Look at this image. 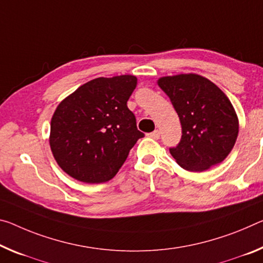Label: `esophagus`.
Masks as SVG:
<instances>
[{"mask_svg":"<svg viewBox=\"0 0 263 263\" xmlns=\"http://www.w3.org/2000/svg\"><path fill=\"white\" fill-rule=\"evenodd\" d=\"M148 136L151 137V138H153V139H159V137H160V132L158 131V130H156V131H153V132L149 133Z\"/></svg>","mask_w":263,"mask_h":263,"instance_id":"1","label":"esophagus"}]
</instances>
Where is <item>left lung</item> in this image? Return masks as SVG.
<instances>
[{
    "label": "left lung",
    "instance_id": "8db88e82",
    "mask_svg": "<svg viewBox=\"0 0 263 263\" xmlns=\"http://www.w3.org/2000/svg\"><path fill=\"white\" fill-rule=\"evenodd\" d=\"M158 85L180 119L181 140L170 148L178 164L202 172L226 159L239 135V119L227 96L197 73L160 77Z\"/></svg>",
    "mask_w": 263,
    "mask_h": 263
}]
</instances>
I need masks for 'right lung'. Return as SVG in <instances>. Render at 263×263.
Segmentation results:
<instances>
[{"mask_svg": "<svg viewBox=\"0 0 263 263\" xmlns=\"http://www.w3.org/2000/svg\"><path fill=\"white\" fill-rule=\"evenodd\" d=\"M137 77L122 74L85 83L56 107L49 143L60 167L86 184L114 178L144 133L127 101Z\"/></svg>", "mask_w": 263, "mask_h": 263, "instance_id": "add662e5", "label": "right lung"}]
</instances>
